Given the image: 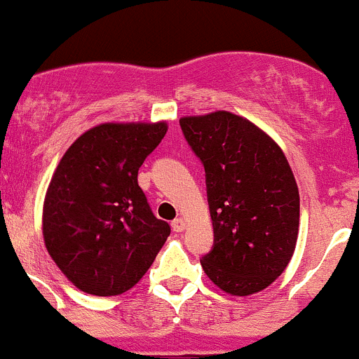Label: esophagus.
I'll return each instance as SVG.
<instances>
[{
	"label": "esophagus",
	"instance_id": "1",
	"mask_svg": "<svg viewBox=\"0 0 359 359\" xmlns=\"http://www.w3.org/2000/svg\"><path fill=\"white\" fill-rule=\"evenodd\" d=\"M171 226H172V231H176V233H180V231L187 230V223H184L183 217H178V219L172 221Z\"/></svg>",
	"mask_w": 359,
	"mask_h": 359
}]
</instances>
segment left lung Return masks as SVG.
I'll return each instance as SVG.
<instances>
[{
    "label": "left lung",
    "instance_id": "obj_1",
    "mask_svg": "<svg viewBox=\"0 0 359 359\" xmlns=\"http://www.w3.org/2000/svg\"><path fill=\"white\" fill-rule=\"evenodd\" d=\"M184 138L205 169L214 247L201 264L236 297L271 285L299 236V188L278 143L228 110L184 116Z\"/></svg>",
    "mask_w": 359,
    "mask_h": 359
}]
</instances>
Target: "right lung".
Segmentation results:
<instances>
[{
  "instance_id": "add662e5",
  "label": "right lung",
  "mask_w": 359,
  "mask_h": 359,
  "mask_svg": "<svg viewBox=\"0 0 359 359\" xmlns=\"http://www.w3.org/2000/svg\"><path fill=\"white\" fill-rule=\"evenodd\" d=\"M165 133V121L103 123L58 162L44 195L43 238L79 290L109 297L133 289L171 233L138 184V169Z\"/></svg>"
}]
</instances>
